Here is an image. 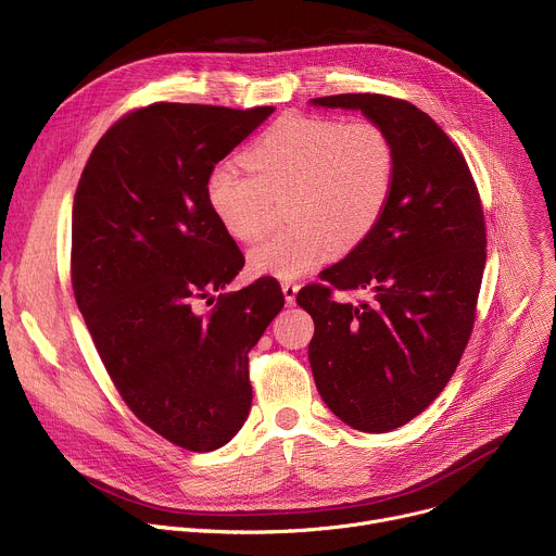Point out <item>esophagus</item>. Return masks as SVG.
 Returning <instances> with one entry per match:
<instances>
[{
	"label": "esophagus",
	"mask_w": 556,
	"mask_h": 556,
	"mask_svg": "<svg viewBox=\"0 0 556 556\" xmlns=\"http://www.w3.org/2000/svg\"><path fill=\"white\" fill-rule=\"evenodd\" d=\"M281 290H283V296H286L288 304H294L296 292H299V283H294V281H283V283H281Z\"/></svg>",
	"instance_id": "1"
}]
</instances>
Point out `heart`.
Here are the masks:
<instances>
[{
	"label": "heart",
	"instance_id": "heart-1",
	"mask_svg": "<svg viewBox=\"0 0 556 556\" xmlns=\"http://www.w3.org/2000/svg\"><path fill=\"white\" fill-rule=\"evenodd\" d=\"M250 175L217 164L206 177V201L237 241L260 239L273 201L286 199L290 224L250 250V270L299 279L339 250L364 243L381 222L394 186V148L370 119L283 115L245 153Z\"/></svg>",
	"mask_w": 556,
	"mask_h": 556
}]
</instances>
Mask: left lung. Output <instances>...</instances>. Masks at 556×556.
<instances>
[{
  "instance_id": "1",
  "label": "left lung",
  "mask_w": 556,
  "mask_h": 556,
  "mask_svg": "<svg viewBox=\"0 0 556 556\" xmlns=\"http://www.w3.org/2000/svg\"><path fill=\"white\" fill-rule=\"evenodd\" d=\"M311 106L359 111L394 148L381 222L296 294L315 321L308 359L326 406L350 428L390 432L441 394L470 339L485 266L481 199L457 146L417 106L370 92ZM334 287L369 299L339 305Z\"/></svg>"
}]
</instances>
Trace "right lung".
Listing matches in <instances>:
<instances>
[{
    "label": "right lung",
    "instance_id": "obj_1",
    "mask_svg": "<svg viewBox=\"0 0 556 556\" xmlns=\"http://www.w3.org/2000/svg\"><path fill=\"white\" fill-rule=\"evenodd\" d=\"M273 106L153 104L97 141L73 204V290L128 408L170 443L211 452L250 413L248 352L283 308L275 279L219 294L243 268L206 201L208 173Z\"/></svg>",
    "mask_w": 556,
    "mask_h": 556
}]
</instances>
